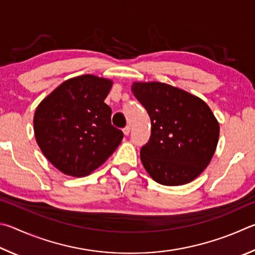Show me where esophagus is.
Instances as JSON below:
<instances>
[{
  "mask_svg": "<svg viewBox=\"0 0 255 255\" xmlns=\"http://www.w3.org/2000/svg\"><path fill=\"white\" fill-rule=\"evenodd\" d=\"M130 130H131L130 125H127V127H125V128H123V133H124V135H128V134H130Z\"/></svg>",
  "mask_w": 255,
  "mask_h": 255,
  "instance_id": "1",
  "label": "esophagus"
}]
</instances>
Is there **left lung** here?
Listing matches in <instances>:
<instances>
[{"instance_id":"8db88e82","label":"left lung","mask_w":255,"mask_h":255,"mask_svg":"<svg viewBox=\"0 0 255 255\" xmlns=\"http://www.w3.org/2000/svg\"><path fill=\"white\" fill-rule=\"evenodd\" d=\"M148 112L151 136L140 157L158 184L181 186L196 179L211 162L220 137V123L202 98L160 82L131 86Z\"/></svg>"}]
</instances>
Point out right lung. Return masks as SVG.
Segmentation results:
<instances>
[{"label":"right lung","instance_id":"obj_1","mask_svg":"<svg viewBox=\"0 0 255 255\" xmlns=\"http://www.w3.org/2000/svg\"><path fill=\"white\" fill-rule=\"evenodd\" d=\"M113 80L95 75L69 78L43 98L33 116L35 141L58 170L85 177L102 166L123 139L104 101Z\"/></svg>","mask_w":255,"mask_h":255}]
</instances>
